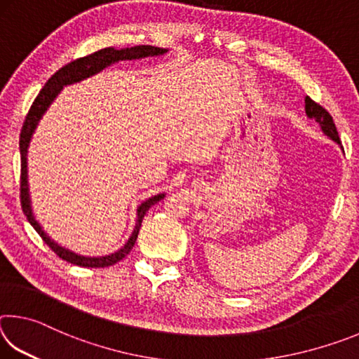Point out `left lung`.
<instances>
[{
	"label": "left lung",
	"mask_w": 359,
	"mask_h": 359,
	"mask_svg": "<svg viewBox=\"0 0 359 359\" xmlns=\"http://www.w3.org/2000/svg\"><path fill=\"white\" fill-rule=\"evenodd\" d=\"M306 114L311 118H315L321 125V130L325 131V135L330 136L332 141H336L337 144H340L339 139V133L336 125H334V120L331 117V114L326 111L325 107H321L320 104H317L312 98L306 96Z\"/></svg>",
	"instance_id": "1"
}]
</instances>
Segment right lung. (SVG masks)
Listing matches in <instances>:
<instances>
[{"mask_svg":"<svg viewBox=\"0 0 359 359\" xmlns=\"http://www.w3.org/2000/svg\"><path fill=\"white\" fill-rule=\"evenodd\" d=\"M166 48H160V47H154V46H135L130 48H117L114 47H106L101 48V50L90 53L87 57L77 58L74 62L68 63L63 66L62 69H58L55 74H53L48 81L46 82L44 87L39 92V95L36 96V100L33 101L32 107L25 117V121H23L22 131H20V204H22V210L25 214L27 220L32 223V226L36 229V233L41 236V239L46 242V244L52 248V252L57 255L65 261H68L71 264L76 266H82V267H107L112 266L115 263H118L120 259H123L126 255L131 252V248L135 247V242L137 239L139 234V228H141L142 218L145 215L151 205L156 204L158 201H161L165 198V194H156V196L149 198L147 201H144L137 209V223L136 228L133 231L131 238L126 242L125 247H121L118 252H115L112 255H107V257H100V258H90V257H81V255H76L74 252L66 250V248L60 247L55 244L48 236L42 231L39 226V223L34 220V215L32 212V204H29V194H28V182H27V150H28V144L29 139L33 136V131L38 125L39 118L42 117V114L47 111V107L50 106V102L57 98V95L62 92V88L65 85H71L76 82H81L83 79H87L90 76L96 74V72L102 71L107 68L109 65L117 63V62H123V60H137V58H145V57H155V55H163L166 53Z\"/></svg>","mask_w":359,"mask_h":359,"instance_id":"1","label":"right lung"}]
</instances>
